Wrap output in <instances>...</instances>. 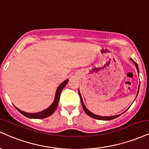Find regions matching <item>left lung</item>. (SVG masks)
Instances as JSON below:
<instances>
[{
    "label": "left lung",
    "mask_w": 149,
    "mask_h": 149,
    "mask_svg": "<svg viewBox=\"0 0 149 149\" xmlns=\"http://www.w3.org/2000/svg\"><path fill=\"white\" fill-rule=\"evenodd\" d=\"M131 60L134 63L135 66H136V69H137V71H138V73H139V68H138L137 64H136V63L135 62V61H134V60H133V59H131ZM139 86H140V85H139V89H138V92H139ZM78 93H79V95H80V102H81V104H82V106H83V109H84L85 112L86 113L88 114V115L89 116H90V117L93 118H95V119H98V120H112V119L116 118H118V117L119 116H120V115H121V114H120V115H117V116H109V117H103V116H99L95 115V114H93V113H91V112L90 111H88V109H86V107H85L84 104H83V100H82L81 95H80V94L79 91H78Z\"/></svg>",
    "instance_id": "left-lung-1"
}]
</instances>
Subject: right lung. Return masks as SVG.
Instances as JSON below:
<instances>
[{
	"label": "right lung",
	"instance_id": "right-lung-1",
	"mask_svg": "<svg viewBox=\"0 0 149 149\" xmlns=\"http://www.w3.org/2000/svg\"><path fill=\"white\" fill-rule=\"evenodd\" d=\"M69 80H66L65 81L63 82L58 87L57 92H56V95H55V98H54V102H53L52 105L50 106L49 108H47V109L45 110L42 111L41 112L39 113H26L22 111L19 110V109L16 108L19 111V112H20L22 115H24L27 118H36V119H40V118H45L48 117V116H51L52 114L55 111L56 109H57V106H58V103H59V97H60V94L61 92L62 91V90L64 89L65 87V85H66V83H68Z\"/></svg>",
	"mask_w": 149,
	"mask_h": 149
}]
</instances>
